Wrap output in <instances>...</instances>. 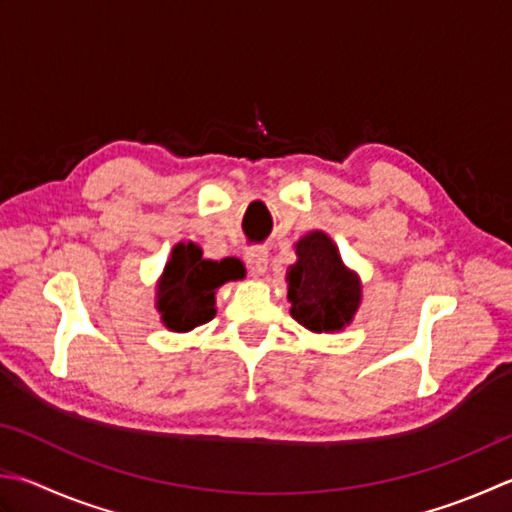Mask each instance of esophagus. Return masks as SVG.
<instances>
[{
  "label": "esophagus",
  "instance_id": "34e87169",
  "mask_svg": "<svg viewBox=\"0 0 512 512\" xmlns=\"http://www.w3.org/2000/svg\"><path fill=\"white\" fill-rule=\"evenodd\" d=\"M245 260H247V267L249 272H252L254 276H263L267 272V265H269V254L265 247H252L249 252L245 254Z\"/></svg>",
  "mask_w": 512,
  "mask_h": 512
}]
</instances>
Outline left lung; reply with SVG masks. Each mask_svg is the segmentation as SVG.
Returning a JSON list of instances; mask_svg holds the SVG:
<instances>
[{
	"label": "left lung",
	"mask_w": 512,
	"mask_h": 512,
	"mask_svg": "<svg viewBox=\"0 0 512 512\" xmlns=\"http://www.w3.org/2000/svg\"><path fill=\"white\" fill-rule=\"evenodd\" d=\"M296 254L298 260L287 272L292 316L312 332L341 330L359 307V281L343 267L334 243L321 231L298 240Z\"/></svg>",
	"instance_id": "1"
}]
</instances>
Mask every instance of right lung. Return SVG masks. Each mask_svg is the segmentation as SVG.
I'll return each mask as SVG.
<instances>
[{
  "mask_svg": "<svg viewBox=\"0 0 512 512\" xmlns=\"http://www.w3.org/2000/svg\"><path fill=\"white\" fill-rule=\"evenodd\" d=\"M243 276L245 269L236 258L205 260L194 243L178 245L158 287L162 321L173 332H189L211 321L216 314V287Z\"/></svg>",
  "mask_w": 512,
  "mask_h": 512,
  "instance_id": "obj_1",
  "label": "right lung"
}]
</instances>
